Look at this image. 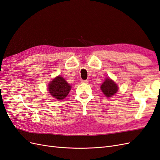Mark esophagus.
Returning <instances> with one entry per match:
<instances>
[{
	"label": "esophagus",
	"instance_id": "obj_1",
	"mask_svg": "<svg viewBox=\"0 0 160 160\" xmlns=\"http://www.w3.org/2000/svg\"><path fill=\"white\" fill-rule=\"evenodd\" d=\"M81 83H84V84H87V83H88V80H81Z\"/></svg>",
	"mask_w": 160,
	"mask_h": 160
}]
</instances>
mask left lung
Returning a JSON list of instances; mask_svg holds the SVG:
<instances>
[{
	"instance_id": "left-lung-1",
	"label": "left lung",
	"mask_w": 160,
	"mask_h": 160,
	"mask_svg": "<svg viewBox=\"0 0 160 160\" xmlns=\"http://www.w3.org/2000/svg\"><path fill=\"white\" fill-rule=\"evenodd\" d=\"M101 89L105 95V96L109 98V97H112L113 95H115V93H117L118 87L115 82L111 80L109 78H108L105 79L103 84L101 85Z\"/></svg>"
}]
</instances>
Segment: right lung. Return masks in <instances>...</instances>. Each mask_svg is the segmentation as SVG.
Listing matches in <instances>:
<instances>
[{
  "label": "right lung",
  "mask_w": 160,
  "mask_h": 160,
  "mask_svg": "<svg viewBox=\"0 0 160 160\" xmlns=\"http://www.w3.org/2000/svg\"><path fill=\"white\" fill-rule=\"evenodd\" d=\"M71 88L70 85L62 77L58 76L51 82L48 89L53 98L61 100L66 98Z\"/></svg>",
  "instance_id": "right-lung-1"
}]
</instances>
